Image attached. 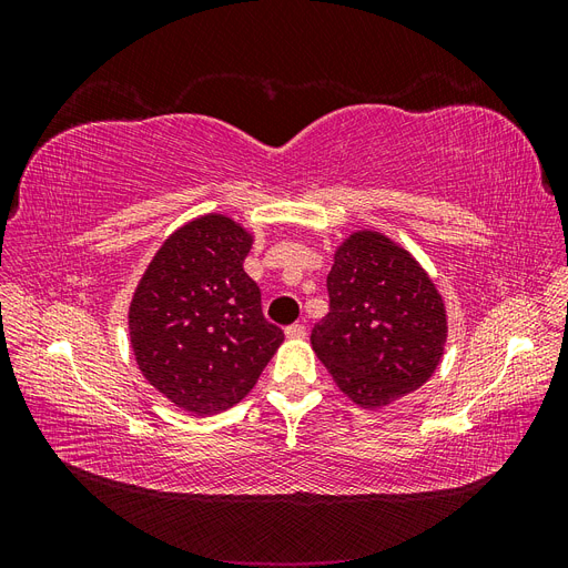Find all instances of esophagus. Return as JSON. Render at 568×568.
Instances as JSON below:
<instances>
[{
  "mask_svg": "<svg viewBox=\"0 0 568 568\" xmlns=\"http://www.w3.org/2000/svg\"><path fill=\"white\" fill-rule=\"evenodd\" d=\"M305 334H307L305 324H291V326H286V336L288 338H303Z\"/></svg>",
  "mask_w": 568,
  "mask_h": 568,
  "instance_id": "34e87169",
  "label": "esophagus"
}]
</instances>
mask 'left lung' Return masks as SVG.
Returning <instances> with one entry per match:
<instances>
[{"label":"left lung","mask_w":568,"mask_h":568,"mask_svg":"<svg viewBox=\"0 0 568 568\" xmlns=\"http://www.w3.org/2000/svg\"><path fill=\"white\" fill-rule=\"evenodd\" d=\"M329 313L313 326V351L359 407H384L417 390L438 367L448 320L422 265L379 232H355L326 277Z\"/></svg>","instance_id":"obj_1"}]
</instances>
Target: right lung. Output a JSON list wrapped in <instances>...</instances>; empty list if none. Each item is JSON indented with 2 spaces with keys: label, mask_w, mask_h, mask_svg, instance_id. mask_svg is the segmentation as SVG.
Returning a JSON list of instances; mask_svg holds the SVG:
<instances>
[{
  "label": "right lung",
  "mask_w": 568,
  "mask_h": 568,
  "mask_svg": "<svg viewBox=\"0 0 568 568\" xmlns=\"http://www.w3.org/2000/svg\"><path fill=\"white\" fill-rule=\"evenodd\" d=\"M251 234L225 215L180 227L153 255L130 305L136 365L194 415L236 405L284 341L244 272Z\"/></svg>",
  "instance_id": "1"
}]
</instances>
